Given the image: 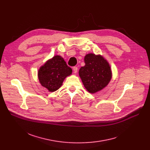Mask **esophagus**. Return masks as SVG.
Returning a JSON list of instances; mask_svg holds the SVG:
<instances>
[{"instance_id":"34e87169","label":"esophagus","mask_w":150,"mask_h":150,"mask_svg":"<svg viewBox=\"0 0 150 150\" xmlns=\"http://www.w3.org/2000/svg\"><path fill=\"white\" fill-rule=\"evenodd\" d=\"M73 70H74V72L75 73H76L77 71H78V68L76 67H73Z\"/></svg>"}]
</instances>
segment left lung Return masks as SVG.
<instances>
[{"instance_id": "left-lung-1", "label": "left lung", "mask_w": 150, "mask_h": 150, "mask_svg": "<svg viewBox=\"0 0 150 150\" xmlns=\"http://www.w3.org/2000/svg\"><path fill=\"white\" fill-rule=\"evenodd\" d=\"M85 65L80 68L79 75L85 88L91 93L104 88L112 78L109 64L100 55L90 53L84 57Z\"/></svg>"}]
</instances>
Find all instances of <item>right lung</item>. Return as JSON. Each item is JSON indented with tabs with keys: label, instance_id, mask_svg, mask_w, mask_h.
Wrapping results in <instances>:
<instances>
[{
	"label": "right lung",
	"instance_id": "add662e5",
	"mask_svg": "<svg viewBox=\"0 0 150 150\" xmlns=\"http://www.w3.org/2000/svg\"><path fill=\"white\" fill-rule=\"evenodd\" d=\"M72 71L61 56H55L40 68L38 76L42 86L53 92L62 86L64 79Z\"/></svg>",
	"mask_w": 150,
	"mask_h": 150
}]
</instances>
